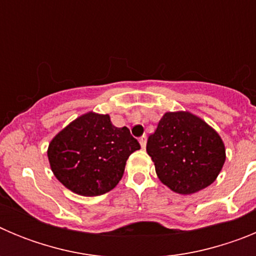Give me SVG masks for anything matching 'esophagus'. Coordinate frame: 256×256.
<instances>
[{"label": "esophagus", "mask_w": 256, "mask_h": 256, "mask_svg": "<svg viewBox=\"0 0 256 256\" xmlns=\"http://www.w3.org/2000/svg\"><path fill=\"white\" fill-rule=\"evenodd\" d=\"M140 144H141L142 148H146V144H148V136L144 134L142 137H140Z\"/></svg>", "instance_id": "34e87169"}]
</instances>
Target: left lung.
<instances>
[{"mask_svg": "<svg viewBox=\"0 0 256 256\" xmlns=\"http://www.w3.org/2000/svg\"><path fill=\"white\" fill-rule=\"evenodd\" d=\"M146 151L159 180L180 195L210 186L226 162L220 136L188 112H165L148 137Z\"/></svg>", "mask_w": 256, "mask_h": 256, "instance_id": "obj_1", "label": "left lung"}]
</instances>
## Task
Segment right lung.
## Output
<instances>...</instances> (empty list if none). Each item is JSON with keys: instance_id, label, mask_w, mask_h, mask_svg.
Instances as JSON below:
<instances>
[{"instance_id": "add662e5", "label": "right lung", "mask_w": 256, "mask_h": 256, "mask_svg": "<svg viewBox=\"0 0 256 256\" xmlns=\"http://www.w3.org/2000/svg\"><path fill=\"white\" fill-rule=\"evenodd\" d=\"M140 148L126 126L118 128L108 114L90 112L52 138L47 156L51 170L66 188L98 196L116 186L130 155Z\"/></svg>"}]
</instances>
